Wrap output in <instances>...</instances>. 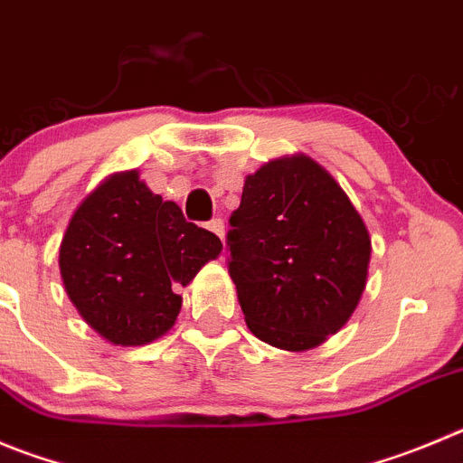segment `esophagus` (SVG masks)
I'll use <instances>...</instances> for the list:
<instances>
[{
  "label": "esophagus",
  "instance_id": "1",
  "mask_svg": "<svg viewBox=\"0 0 463 463\" xmlns=\"http://www.w3.org/2000/svg\"><path fill=\"white\" fill-rule=\"evenodd\" d=\"M207 231H212L217 237H222L223 240V222L222 219H212L210 223H207Z\"/></svg>",
  "mask_w": 463,
  "mask_h": 463
}]
</instances>
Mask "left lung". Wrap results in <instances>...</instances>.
Masks as SVG:
<instances>
[{
	"label": "left lung",
	"instance_id": "obj_1",
	"mask_svg": "<svg viewBox=\"0 0 463 463\" xmlns=\"http://www.w3.org/2000/svg\"><path fill=\"white\" fill-rule=\"evenodd\" d=\"M231 226L228 271L256 338L306 352L349 322L373 241L326 168L304 153L262 164L246 175Z\"/></svg>",
	"mask_w": 463,
	"mask_h": 463
}]
</instances>
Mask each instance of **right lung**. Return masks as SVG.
I'll list each match as a JSON object with an SVG mask.
<instances>
[{
  "label": "right lung",
  "mask_w": 463,
  "mask_h": 463,
  "mask_svg": "<svg viewBox=\"0 0 463 463\" xmlns=\"http://www.w3.org/2000/svg\"><path fill=\"white\" fill-rule=\"evenodd\" d=\"M223 244L184 222L139 171L102 180L72 212L59 246L63 288L95 334L120 347H141L173 329L184 288Z\"/></svg>",
  "instance_id": "add662e5"
}]
</instances>
